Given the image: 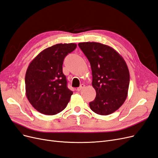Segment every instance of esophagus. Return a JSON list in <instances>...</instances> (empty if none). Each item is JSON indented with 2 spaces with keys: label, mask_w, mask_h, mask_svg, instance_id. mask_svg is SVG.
<instances>
[{
  "label": "esophagus",
  "mask_w": 158,
  "mask_h": 158,
  "mask_svg": "<svg viewBox=\"0 0 158 158\" xmlns=\"http://www.w3.org/2000/svg\"><path fill=\"white\" fill-rule=\"evenodd\" d=\"M85 85L84 84H81V85H80V86L79 88H77V89H76V90H77L78 92H80L81 90H82V89H84V88H85Z\"/></svg>",
  "instance_id": "esophagus-1"
}]
</instances>
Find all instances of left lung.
<instances>
[{"label":"left lung","mask_w":158,"mask_h":158,"mask_svg":"<svg viewBox=\"0 0 158 158\" xmlns=\"http://www.w3.org/2000/svg\"><path fill=\"white\" fill-rule=\"evenodd\" d=\"M78 46L89 61L96 92L90 109L101 115L114 113L128 95L130 74L126 62L112 47L100 43H79Z\"/></svg>","instance_id":"obj_1"}]
</instances>
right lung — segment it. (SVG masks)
<instances>
[{
    "label": "right lung",
    "mask_w": 158,
    "mask_h": 158,
    "mask_svg": "<svg viewBox=\"0 0 158 158\" xmlns=\"http://www.w3.org/2000/svg\"><path fill=\"white\" fill-rule=\"evenodd\" d=\"M75 44H59L38 54L26 73V95L37 111L53 115L65 109L73 92L67 87L63 73L64 57L73 52Z\"/></svg>",
    "instance_id": "add662e5"
}]
</instances>
